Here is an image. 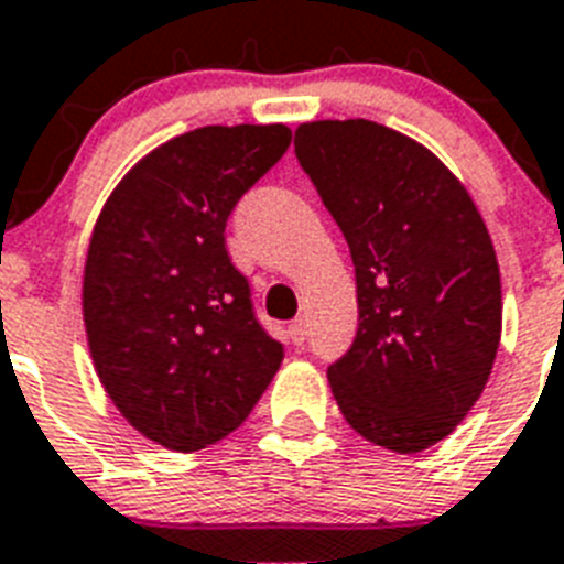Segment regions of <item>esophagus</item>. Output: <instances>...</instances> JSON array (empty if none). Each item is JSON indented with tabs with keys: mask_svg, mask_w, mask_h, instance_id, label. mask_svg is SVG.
Here are the masks:
<instances>
[{
	"mask_svg": "<svg viewBox=\"0 0 564 564\" xmlns=\"http://www.w3.org/2000/svg\"><path fill=\"white\" fill-rule=\"evenodd\" d=\"M290 338H292V345H304L306 341V324L301 322V318L290 324Z\"/></svg>",
	"mask_w": 564,
	"mask_h": 564,
	"instance_id": "34e87169",
	"label": "esophagus"
}]
</instances>
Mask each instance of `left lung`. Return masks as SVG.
Masks as SVG:
<instances>
[{"instance_id": "obj_1", "label": "left lung", "mask_w": 564, "mask_h": 564, "mask_svg": "<svg viewBox=\"0 0 564 564\" xmlns=\"http://www.w3.org/2000/svg\"><path fill=\"white\" fill-rule=\"evenodd\" d=\"M295 155L341 228L359 329L327 368L354 432L400 455L469 414L501 341V274L473 196L420 141L377 121H310Z\"/></svg>"}]
</instances>
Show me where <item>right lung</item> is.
<instances>
[{
  "label": "right lung",
  "mask_w": 564,
  "mask_h": 564,
  "mask_svg": "<svg viewBox=\"0 0 564 564\" xmlns=\"http://www.w3.org/2000/svg\"><path fill=\"white\" fill-rule=\"evenodd\" d=\"M292 141L283 123L199 127L148 153L89 240L84 324L109 400L148 441L196 452L251 414L283 361L228 258L240 196Z\"/></svg>",
  "instance_id": "obj_1"
}]
</instances>
